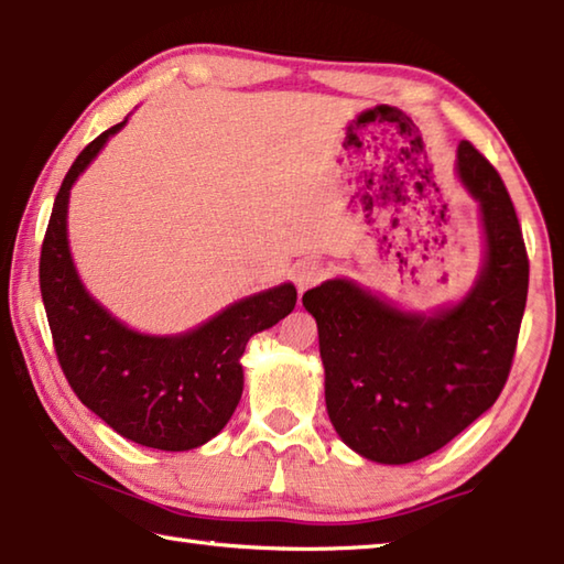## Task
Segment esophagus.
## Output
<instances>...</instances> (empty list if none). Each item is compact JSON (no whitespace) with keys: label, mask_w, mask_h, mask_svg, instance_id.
<instances>
[{"label":"esophagus","mask_w":564,"mask_h":564,"mask_svg":"<svg viewBox=\"0 0 564 564\" xmlns=\"http://www.w3.org/2000/svg\"><path fill=\"white\" fill-rule=\"evenodd\" d=\"M323 279H326V269H323V263L318 261H301L293 271V281L299 285L301 293L313 289V285H318Z\"/></svg>","instance_id":"esophagus-1"}]
</instances>
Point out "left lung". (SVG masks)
Instances as JSON below:
<instances>
[{"instance_id": "8db88e82", "label": "left lung", "mask_w": 564, "mask_h": 564, "mask_svg": "<svg viewBox=\"0 0 564 564\" xmlns=\"http://www.w3.org/2000/svg\"><path fill=\"white\" fill-rule=\"evenodd\" d=\"M457 176L480 204L488 246L460 303L403 313L346 279L303 293L318 323L330 423L368 460L405 465L441 451L508 383L530 281L522 228L500 174L470 141L457 147Z\"/></svg>"}]
</instances>
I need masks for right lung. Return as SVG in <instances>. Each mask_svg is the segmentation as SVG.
Listing matches in <instances>:
<instances>
[{
	"label": "right lung",
	"mask_w": 564,
	"mask_h": 564,
	"mask_svg": "<svg viewBox=\"0 0 564 564\" xmlns=\"http://www.w3.org/2000/svg\"><path fill=\"white\" fill-rule=\"evenodd\" d=\"M127 119L99 133L66 171L46 226L40 289L56 358L76 398L119 435L156 451H191L224 431L241 400L248 338L289 316L293 283L248 295L181 336L123 326L79 281L66 238L74 181Z\"/></svg>",
	"instance_id": "1"
}]
</instances>
